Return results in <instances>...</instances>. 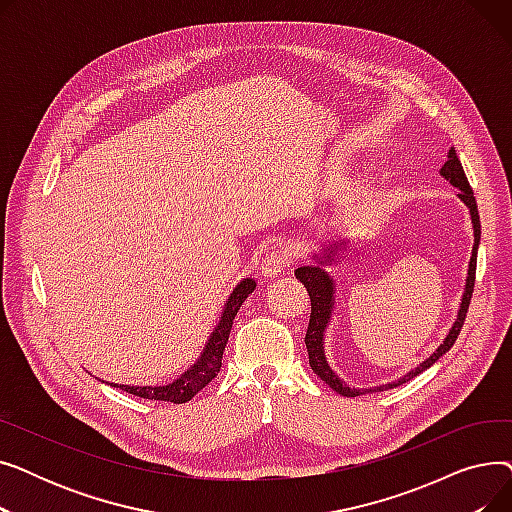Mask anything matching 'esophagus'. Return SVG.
Here are the masks:
<instances>
[{
    "instance_id": "obj_1",
    "label": "esophagus",
    "mask_w": 512,
    "mask_h": 512,
    "mask_svg": "<svg viewBox=\"0 0 512 512\" xmlns=\"http://www.w3.org/2000/svg\"><path fill=\"white\" fill-rule=\"evenodd\" d=\"M290 263H292L290 247L284 245V242H276V245L267 249V253L259 265V272H261V276L276 278L286 270V267H290Z\"/></svg>"
}]
</instances>
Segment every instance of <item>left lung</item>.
Returning a JSON list of instances; mask_svg holds the SVG:
<instances>
[{"label": "left lung", "instance_id": "1", "mask_svg": "<svg viewBox=\"0 0 512 512\" xmlns=\"http://www.w3.org/2000/svg\"><path fill=\"white\" fill-rule=\"evenodd\" d=\"M440 174L452 186H456L461 191L459 199L469 207L475 242H473V251H471L469 274H467V284H465V292H463V299H461V309H459V315H456V321L452 324V328H450L448 336L444 338V342L434 351V355H429V359H425L419 367L409 371L405 378H400V380H396L392 384H386V386L365 388V390H355V388H348L346 384H342V380L330 369V365L326 361V353H324V334H326L328 321H330L332 309H334V280L330 278V274L324 270V267H319V265H303V267H299L297 272H294V274H297V278L305 284V288L309 292V299H311V317H309V328H307V334H305V344H307V353H309V365H311V369L319 375L321 380H324L332 390H336L342 396H361V394L375 392V390L382 392V390L396 388L400 384L411 382L415 375H419L421 371L429 369L442 355H446L450 348H452V344L456 342V336L461 334V328L465 324V317H467V311H469L473 286H475V267H477V247H479V238H481V224H479V213H477V203H475L473 191H471L469 180L465 176V170L461 166V159L456 157L454 147H450L448 159H446V164L442 166ZM336 249H338V245L336 247L330 245V249L326 247V251H324L326 259L324 261L330 263L332 257L336 255ZM324 261H319V263H324Z\"/></svg>", "mask_w": 512, "mask_h": 512}]
</instances>
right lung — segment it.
<instances>
[{"label":"right lung","instance_id":"right-lung-1","mask_svg":"<svg viewBox=\"0 0 512 512\" xmlns=\"http://www.w3.org/2000/svg\"><path fill=\"white\" fill-rule=\"evenodd\" d=\"M255 286H257L255 280L245 278L232 290V294L224 305L220 324L215 326V330L211 332L201 357L197 359V363L191 369H186L178 380H174L168 386H124V384H112V386L120 388L128 394H134V396L174 402V405H182V402L191 400L199 390H203L215 378V375L220 373L222 355H224V348H226V342H228V336L232 330V321H234L240 305L245 303L249 294L255 290Z\"/></svg>","mask_w":512,"mask_h":512}]
</instances>
